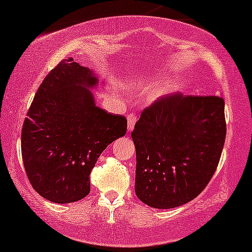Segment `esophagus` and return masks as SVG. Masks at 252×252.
I'll use <instances>...</instances> for the list:
<instances>
[{"label": "esophagus", "mask_w": 252, "mask_h": 252, "mask_svg": "<svg viewBox=\"0 0 252 252\" xmlns=\"http://www.w3.org/2000/svg\"><path fill=\"white\" fill-rule=\"evenodd\" d=\"M135 123H136V116L133 114L127 116V129H128L129 131L134 129Z\"/></svg>", "instance_id": "obj_1"}]
</instances>
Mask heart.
<instances>
[{"label": "heart", "instance_id": "1", "mask_svg": "<svg viewBox=\"0 0 252 252\" xmlns=\"http://www.w3.org/2000/svg\"><path fill=\"white\" fill-rule=\"evenodd\" d=\"M162 77L158 74H149V75H141L135 74L129 79V83L135 88H142V89H153L158 87L161 83ZM175 84H169L168 87L164 89L165 90H172L175 89Z\"/></svg>", "mask_w": 252, "mask_h": 252}]
</instances>
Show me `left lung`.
I'll use <instances>...</instances> for the list:
<instances>
[{
    "mask_svg": "<svg viewBox=\"0 0 252 252\" xmlns=\"http://www.w3.org/2000/svg\"><path fill=\"white\" fill-rule=\"evenodd\" d=\"M225 134L222 96L173 94L157 100L131 131L138 199L168 210L196 198L218 168Z\"/></svg>",
    "mask_w": 252,
    "mask_h": 252,
    "instance_id": "1",
    "label": "left lung"
}]
</instances>
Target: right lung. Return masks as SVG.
Returning <instances> with one entry per match:
<instances>
[{
	"label": "right lung",
	"mask_w": 252,
	"mask_h": 252,
	"mask_svg": "<svg viewBox=\"0 0 252 252\" xmlns=\"http://www.w3.org/2000/svg\"><path fill=\"white\" fill-rule=\"evenodd\" d=\"M99 76L73 59L42 81L25 119L21 151L30 184L53 203L90 192V173L106 148L124 136L127 121L95 106Z\"/></svg>",
	"instance_id": "obj_1"
}]
</instances>
